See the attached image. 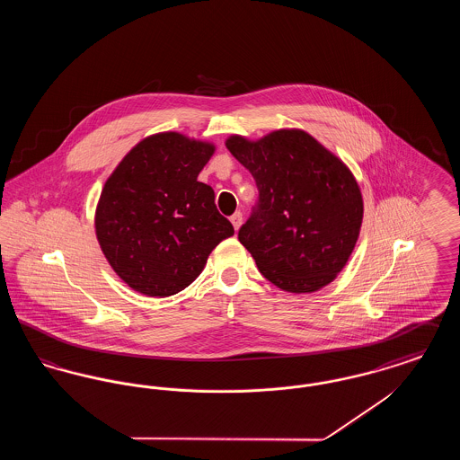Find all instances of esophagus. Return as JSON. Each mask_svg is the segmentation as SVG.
<instances>
[{"instance_id":"esophagus-1","label":"esophagus","mask_w":460,"mask_h":460,"mask_svg":"<svg viewBox=\"0 0 460 460\" xmlns=\"http://www.w3.org/2000/svg\"><path fill=\"white\" fill-rule=\"evenodd\" d=\"M231 222H233V226H234V231H238L241 227V224H243V214H241V212L233 214V216H231Z\"/></svg>"}]
</instances>
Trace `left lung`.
<instances>
[{"instance_id":"1","label":"left lung","mask_w":460,"mask_h":460,"mask_svg":"<svg viewBox=\"0 0 460 460\" xmlns=\"http://www.w3.org/2000/svg\"><path fill=\"white\" fill-rule=\"evenodd\" d=\"M226 146L261 193L238 238L263 278L288 293H314L332 283L350 259L364 217L349 165L295 128L259 139L231 134Z\"/></svg>"}]
</instances>
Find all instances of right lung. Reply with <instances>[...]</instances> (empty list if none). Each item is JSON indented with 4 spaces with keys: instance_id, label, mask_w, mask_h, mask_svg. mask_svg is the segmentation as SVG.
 <instances>
[{
    "instance_id": "obj_1",
    "label": "right lung",
    "mask_w": 460,
    "mask_h": 460,
    "mask_svg": "<svg viewBox=\"0 0 460 460\" xmlns=\"http://www.w3.org/2000/svg\"><path fill=\"white\" fill-rule=\"evenodd\" d=\"M216 145L181 132L143 137L105 181L94 212L100 248L134 291L165 298L191 285L234 234L198 174Z\"/></svg>"
}]
</instances>
